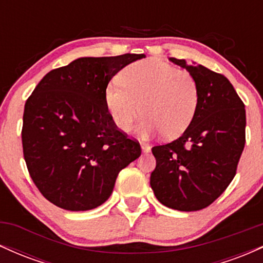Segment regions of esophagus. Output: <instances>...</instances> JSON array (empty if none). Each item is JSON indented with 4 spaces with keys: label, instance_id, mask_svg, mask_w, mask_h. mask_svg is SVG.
Here are the masks:
<instances>
[{
    "label": "esophagus",
    "instance_id": "obj_1",
    "mask_svg": "<svg viewBox=\"0 0 263 263\" xmlns=\"http://www.w3.org/2000/svg\"><path fill=\"white\" fill-rule=\"evenodd\" d=\"M141 149L143 153H148V152H151V146H148V144H146V143H142Z\"/></svg>",
    "mask_w": 263,
    "mask_h": 263
}]
</instances>
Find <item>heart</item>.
<instances>
[{
  "instance_id": "b5f03b06",
  "label": "heart",
  "mask_w": 263,
  "mask_h": 263,
  "mask_svg": "<svg viewBox=\"0 0 263 263\" xmlns=\"http://www.w3.org/2000/svg\"><path fill=\"white\" fill-rule=\"evenodd\" d=\"M120 83L110 81L105 87L107 112L121 132L131 131L140 117L142 138L164 134L176 138L188 128L197 112V80L185 70L159 59L132 63L120 73Z\"/></svg>"
}]
</instances>
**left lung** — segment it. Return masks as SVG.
<instances>
[{"label":"left lung","mask_w":263,"mask_h":263,"mask_svg":"<svg viewBox=\"0 0 263 263\" xmlns=\"http://www.w3.org/2000/svg\"><path fill=\"white\" fill-rule=\"evenodd\" d=\"M197 80V112L176 141L152 148L151 186L165 206L197 211L209 206L236 174L245 147L246 111L224 75L184 59L171 58Z\"/></svg>","instance_id":"1"}]
</instances>
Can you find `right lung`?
Returning <instances> with one entry per match:
<instances>
[{
    "instance_id": "1",
    "label": "right lung",
    "mask_w": 263,
    "mask_h": 263,
    "mask_svg": "<svg viewBox=\"0 0 263 263\" xmlns=\"http://www.w3.org/2000/svg\"><path fill=\"white\" fill-rule=\"evenodd\" d=\"M144 57L78 58L49 71L26 101L23 155L50 203L70 211L100 206L120 172L141 156L140 143L115 126L104 92L122 68Z\"/></svg>"
}]
</instances>
